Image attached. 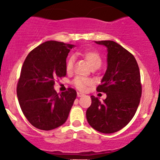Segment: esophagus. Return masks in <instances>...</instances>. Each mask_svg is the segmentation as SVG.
<instances>
[{"mask_svg":"<svg viewBox=\"0 0 160 160\" xmlns=\"http://www.w3.org/2000/svg\"><path fill=\"white\" fill-rule=\"evenodd\" d=\"M83 93H80V92H77V96L78 97H82V96H83Z\"/></svg>","mask_w":160,"mask_h":160,"instance_id":"34e87169","label":"esophagus"}]
</instances>
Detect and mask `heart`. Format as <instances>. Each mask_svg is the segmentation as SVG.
<instances>
[{
    "mask_svg": "<svg viewBox=\"0 0 160 160\" xmlns=\"http://www.w3.org/2000/svg\"><path fill=\"white\" fill-rule=\"evenodd\" d=\"M83 57L92 68H99L102 65V58L97 52L86 51L83 53ZM73 64H74V58L70 57L66 62V71L68 72H70L72 70ZM72 83L78 90L83 92L87 89L88 86H91L92 84V81L89 79L77 77L73 80Z\"/></svg>",
    "mask_w": 160,
    "mask_h": 160,
    "instance_id": "1",
    "label": "heart"
}]
</instances>
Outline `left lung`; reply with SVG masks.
Listing matches in <instances>:
<instances>
[{
  "label": "left lung",
  "instance_id": "1",
  "mask_svg": "<svg viewBox=\"0 0 160 160\" xmlns=\"http://www.w3.org/2000/svg\"><path fill=\"white\" fill-rule=\"evenodd\" d=\"M107 49V68L97 87L107 94L103 102L94 95L86 112L88 122L95 130L113 133L128 125L135 115L142 88L141 74L135 58L114 41L95 42Z\"/></svg>",
  "mask_w": 160,
  "mask_h": 160
}]
</instances>
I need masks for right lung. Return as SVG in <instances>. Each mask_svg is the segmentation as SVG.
I'll use <instances>...</instances> for the list:
<instances>
[{
	"label": "right lung",
	"instance_id": "right-lung-1",
	"mask_svg": "<svg viewBox=\"0 0 160 160\" xmlns=\"http://www.w3.org/2000/svg\"><path fill=\"white\" fill-rule=\"evenodd\" d=\"M74 45L47 41L31 50L21 68L16 88L18 100L28 122L37 129L51 130L66 122L77 98L73 88L62 94L55 80L66 75V58Z\"/></svg>",
	"mask_w": 160,
	"mask_h": 160
}]
</instances>
